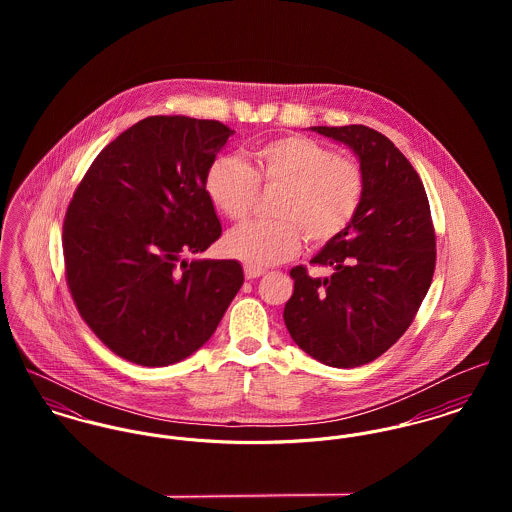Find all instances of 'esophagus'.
<instances>
[{
	"instance_id": "1",
	"label": "esophagus",
	"mask_w": 512,
	"mask_h": 512,
	"mask_svg": "<svg viewBox=\"0 0 512 512\" xmlns=\"http://www.w3.org/2000/svg\"><path fill=\"white\" fill-rule=\"evenodd\" d=\"M262 274H264V270H260V268L244 266V278H246V280H256V278H260Z\"/></svg>"
}]
</instances>
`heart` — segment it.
<instances>
[{
  "label": "heart",
  "instance_id": "obj_1",
  "mask_svg": "<svg viewBox=\"0 0 512 512\" xmlns=\"http://www.w3.org/2000/svg\"><path fill=\"white\" fill-rule=\"evenodd\" d=\"M252 167L236 157L211 163L205 189L226 219L248 217L258 187H282L276 220H252L224 238V252L246 266L268 268L290 260L305 234L311 244H327L355 219L365 173L359 161L337 155L309 138L284 136L256 147Z\"/></svg>",
  "mask_w": 512,
  "mask_h": 512
}]
</instances>
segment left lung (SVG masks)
Instances as JSON below:
<instances>
[{"label": "left lung", "mask_w": 512, "mask_h": 512, "mask_svg": "<svg viewBox=\"0 0 512 512\" xmlns=\"http://www.w3.org/2000/svg\"><path fill=\"white\" fill-rule=\"evenodd\" d=\"M313 132L351 147L365 173L353 222L311 260L333 268L290 272L284 321L295 345L327 366L355 368L386 353L412 325L436 270V232L424 183L380 132L361 124Z\"/></svg>", "instance_id": "8db88e82"}]
</instances>
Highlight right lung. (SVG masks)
I'll return each instance as SVG.
<instances>
[{
    "instance_id": "1",
    "label": "right lung",
    "mask_w": 512,
    "mask_h": 512,
    "mask_svg": "<svg viewBox=\"0 0 512 512\" xmlns=\"http://www.w3.org/2000/svg\"><path fill=\"white\" fill-rule=\"evenodd\" d=\"M232 134L217 120L149 116L104 147L74 191L67 286L94 335L130 363L193 355L244 282L236 260H185L222 232L205 177Z\"/></svg>"
}]
</instances>
